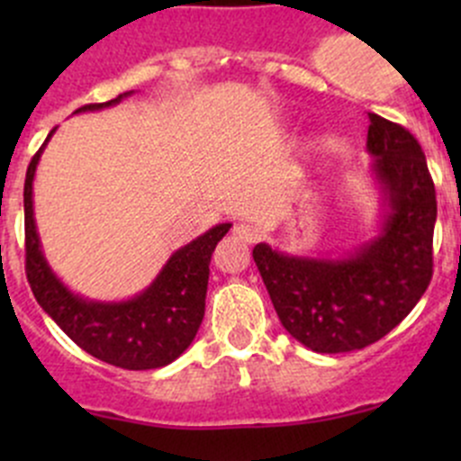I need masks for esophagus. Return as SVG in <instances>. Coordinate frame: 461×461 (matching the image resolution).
Segmentation results:
<instances>
[{"label": "esophagus", "instance_id": "34e87169", "mask_svg": "<svg viewBox=\"0 0 461 461\" xmlns=\"http://www.w3.org/2000/svg\"><path fill=\"white\" fill-rule=\"evenodd\" d=\"M231 234H234V239L239 240V243H252V240L257 239V230H254L252 225H248V222H239V225H234Z\"/></svg>", "mask_w": 461, "mask_h": 461}]
</instances>
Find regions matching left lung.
Here are the masks:
<instances>
[{
	"label": "left lung",
	"instance_id": "1",
	"mask_svg": "<svg viewBox=\"0 0 461 461\" xmlns=\"http://www.w3.org/2000/svg\"><path fill=\"white\" fill-rule=\"evenodd\" d=\"M368 118L379 234L341 258L296 257L267 243L252 252L283 328L325 355L379 341L411 314L432 278L437 201L426 156L402 124Z\"/></svg>",
	"mask_w": 461,
	"mask_h": 461
}]
</instances>
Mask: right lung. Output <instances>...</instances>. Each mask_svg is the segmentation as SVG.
<instances>
[{"label":"right lung","instance_id":"1","mask_svg":"<svg viewBox=\"0 0 461 461\" xmlns=\"http://www.w3.org/2000/svg\"><path fill=\"white\" fill-rule=\"evenodd\" d=\"M85 104L76 113L100 111L122 102ZM49 133L46 142L50 140ZM32 156L24 183V230H26V276L37 303L64 330L71 341L95 359L124 370H153L178 359L196 337L204 317V294L209 281V260L218 240L230 231L231 222H221L176 249L151 285L127 301H91L68 290L41 252L32 213V180L41 151Z\"/></svg>","mask_w":461,"mask_h":461}]
</instances>
